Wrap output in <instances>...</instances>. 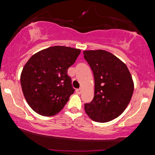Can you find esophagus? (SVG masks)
Segmentation results:
<instances>
[{
    "instance_id": "1",
    "label": "esophagus",
    "mask_w": 155,
    "mask_h": 155,
    "mask_svg": "<svg viewBox=\"0 0 155 155\" xmlns=\"http://www.w3.org/2000/svg\"><path fill=\"white\" fill-rule=\"evenodd\" d=\"M76 92H77V94H81V92H82V89L80 88V89H76Z\"/></svg>"
}]
</instances>
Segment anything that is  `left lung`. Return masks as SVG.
Returning a JSON list of instances; mask_svg holds the SVG:
<instances>
[{
	"label": "left lung",
	"mask_w": 155,
	"mask_h": 155,
	"mask_svg": "<svg viewBox=\"0 0 155 155\" xmlns=\"http://www.w3.org/2000/svg\"><path fill=\"white\" fill-rule=\"evenodd\" d=\"M84 55L95 79L94 98L84 104L85 112L95 122H110L124 112L131 99V74L123 62L107 51H84Z\"/></svg>",
	"instance_id": "1"
}]
</instances>
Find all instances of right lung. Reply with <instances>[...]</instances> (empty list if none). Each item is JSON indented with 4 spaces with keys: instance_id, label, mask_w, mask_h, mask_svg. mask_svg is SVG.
Wrapping results in <instances>:
<instances>
[{
    "instance_id": "1",
    "label": "right lung",
    "mask_w": 155,
    "mask_h": 155,
    "mask_svg": "<svg viewBox=\"0 0 155 155\" xmlns=\"http://www.w3.org/2000/svg\"><path fill=\"white\" fill-rule=\"evenodd\" d=\"M81 50L53 46L33 54L21 74V85L29 106L38 114L52 116L64 107L74 93L67 71Z\"/></svg>"
}]
</instances>
